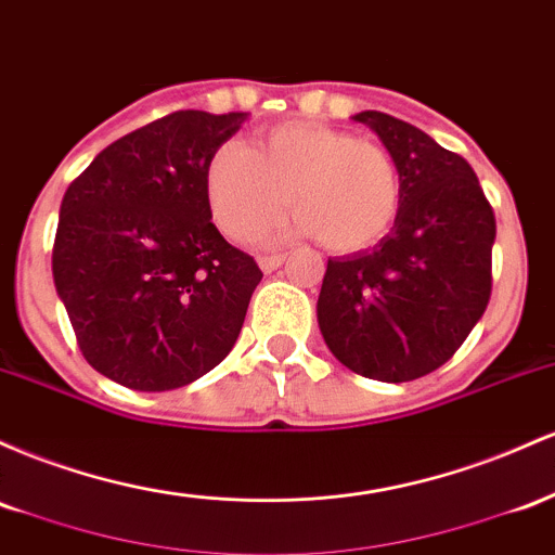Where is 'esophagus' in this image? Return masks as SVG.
Segmentation results:
<instances>
[{"instance_id": "34e87169", "label": "esophagus", "mask_w": 555, "mask_h": 555, "mask_svg": "<svg viewBox=\"0 0 555 555\" xmlns=\"http://www.w3.org/2000/svg\"><path fill=\"white\" fill-rule=\"evenodd\" d=\"M283 261H285V254H275V257H259V267L264 272H275Z\"/></svg>"}]
</instances>
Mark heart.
Wrapping results in <instances>:
<instances>
[{
  "label": "heart",
  "instance_id": "heart-1",
  "mask_svg": "<svg viewBox=\"0 0 555 555\" xmlns=\"http://www.w3.org/2000/svg\"><path fill=\"white\" fill-rule=\"evenodd\" d=\"M209 211L233 241H246L294 209V233L335 254L379 244L403 198L401 167L383 143L322 122H280L254 146L222 143L204 170Z\"/></svg>",
  "mask_w": 555,
  "mask_h": 555
}]
</instances>
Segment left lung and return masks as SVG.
I'll return each instance as SVG.
<instances>
[{
  "label": "left lung",
  "instance_id": "left-lung-1",
  "mask_svg": "<svg viewBox=\"0 0 555 555\" xmlns=\"http://www.w3.org/2000/svg\"><path fill=\"white\" fill-rule=\"evenodd\" d=\"M353 120L401 167V211L377 246L327 259L317 320L348 370L409 383L443 366L485 314L495 215L469 162L425 130L375 109Z\"/></svg>",
  "mask_w": 555,
  "mask_h": 555
}]
</instances>
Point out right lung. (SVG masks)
<instances>
[{
  "label": "right lung",
  "instance_id": "right-lung-1",
  "mask_svg": "<svg viewBox=\"0 0 555 555\" xmlns=\"http://www.w3.org/2000/svg\"><path fill=\"white\" fill-rule=\"evenodd\" d=\"M246 112L180 109L122 135L67 185L52 272L83 359L146 393L215 370L259 285L211 225L204 170Z\"/></svg>",
  "mask_w": 555,
  "mask_h": 555
}]
</instances>
